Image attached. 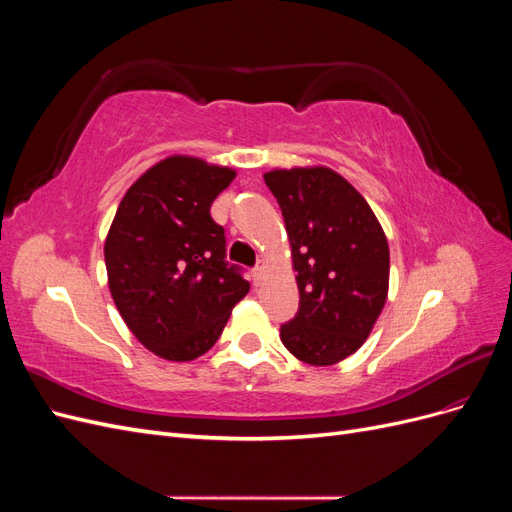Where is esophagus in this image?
<instances>
[{
  "label": "esophagus",
  "mask_w": 512,
  "mask_h": 512,
  "mask_svg": "<svg viewBox=\"0 0 512 512\" xmlns=\"http://www.w3.org/2000/svg\"><path fill=\"white\" fill-rule=\"evenodd\" d=\"M262 273H265V267H262V265H256V267L252 269V277H254L256 284L262 280Z\"/></svg>",
  "instance_id": "1"
}]
</instances>
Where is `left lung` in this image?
I'll return each mask as SVG.
<instances>
[{
    "label": "left lung",
    "instance_id": "1",
    "mask_svg": "<svg viewBox=\"0 0 512 512\" xmlns=\"http://www.w3.org/2000/svg\"><path fill=\"white\" fill-rule=\"evenodd\" d=\"M297 271L299 312L280 339L299 361L327 367L359 350L389 297V241L367 200L329 166L273 168Z\"/></svg>",
    "mask_w": 512,
    "mask_h": 512
}]
</instances>
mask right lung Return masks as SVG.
Wrapping results in <instances>:
<instances>
[{"label": "right lung", "mask_w": 512, "mask_h": 512, "mask_svg": "<svg viewBox=\"0 0 512 512\" xmlns=\"http://www.w3.org/2000/svg\"><path fill=\"white\" fill-rule=\"evenodd\" d=\"M235 177V168L168 156L130 185L108 228L111 297L138 342L164 361L205 354L250 290L224 260V228L209 213Z\"/></svg>", "instance_id": "add662e5"}]
</instances>
